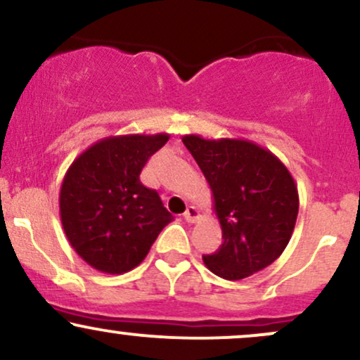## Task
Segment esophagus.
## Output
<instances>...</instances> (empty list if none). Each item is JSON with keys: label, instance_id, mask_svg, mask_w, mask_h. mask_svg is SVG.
<instances>
[{"label": "esophagus", "instance_id": "34e87169", "mask_svg": "<svg viewBox=\"0 0 360 360\" xmlns=\"http://www.w3.org/2000/svg\"><path fill=\"white\" fill-rule=\"evenodd\" d=\"M200 218H201V214H200V212H198L196 206H188V210H186V213H184V220L189 223H196Z\"/></svg>", "mask_w": 360, "mask_h": 360}]
</instances>
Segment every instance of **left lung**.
I'll return each mask as SVG.
<instances>
[{"mask_svg":"<svg viewBox=\"0 0 360 360\" xmlns=\"http://www.w3.org/2000/svg\"><path fill=\"white\" fill-rule=\"evenodd\" d=\"M183 143L208 181L223 243L203 255L223 279L238 281L283 254L298 218V188L288 167L267 148L243 139L184 135Z\"/></svg>","mask_w":360,"mask_h":360,"instance_id":"1","label":"left lung"}]
</instances>
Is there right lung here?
Here are the masks:
<instances>
[{"instance_id":"right-lung-1","label":"right lung","mask_w":360,"mask_h":360,"mask_svg":"<svg viewBox=\"0 0 360 360\" xmlns=\"http://www.w3.org/2000/svg\"><path fill=\"white\" fill-rule=\"evenodd\" d=\"M167 134L106 137L71 164L60 186L65 237L77 255L106 274L137 267L160 230L172 221L155 189L140 183Z\"/></svg>"}]
</instances>
